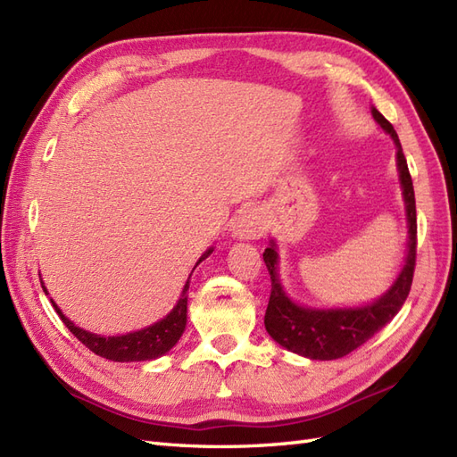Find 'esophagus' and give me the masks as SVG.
Here are the masks:
<instances>
[{
    "label": "esophagus",
    "instance_id": "1",
    "mask_svg": "<svg viewBox=\"0 0 457 457\" xmlns=\"http://www.w3.org/2000/svg\"><path fill=\"white\" fill-rule=\"evenodd\" d=\"M234 234L245 240H253L259 238L265 232V220L262 212L257 207H245L244 212H240L234 219Z\"/></svg>",
    "mask_w": 457,
    "mask_h": 457
}]
</instances>
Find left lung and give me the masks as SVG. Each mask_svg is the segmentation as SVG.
I'll list each match as a JSON object with an SVG mask.
<instances>
[{
    "label": "left lung",
    "instance_id": "8db88e82",
    "mask_svg": "<svg viewBox=\"0 0 457 457\" xmlns=\"http://www.w3.org/2000/svg\"><path fill=\"white\" fill-rule=\"evenodd\" d=\"M373 117L390 134L398 147V170L410 223L408 257H405V265L396 282H394V287L375 303L357 307V310H305V307L290 302L288 295H285L280 288V282L277 278L275 245H269L263 252L265 265L270 275V295L265 312V328L270 338L277 340L280 346L303 357H312V360H338V357L348 355L350 352L360 348L361 344H365L400 312V307L411 290L417 257V213L413 182L396 130L375 107Z\"/></svg>",
    "mask_w": 457,
    "mask_h": 457
}]
</instances>
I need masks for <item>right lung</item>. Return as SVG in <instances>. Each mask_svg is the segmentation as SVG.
<instances>
[{"mask_svg": "<svg viewBox=\"0 0 457 457\" xmlns=\"http://www.w3.org/2000/svg\"><path fill=\"white\" fill-rule=\"evenodd\" d=\"M212 252L213 250L205 252L198 263H202ZM188 287L190 282H187V287H184L175 310H172L165 319H162L159 323L152 327L137 330V332H129V335H122V337H100V335H92V332H86L72 325L71 320L61 313L59 307L54 302L52 303L61 320L65 323V327L96 355L105 357V360H111V361H147L167 353L182 337L184 327H187Z\"/></svg>", "mask_w": 457, "mask_h": 457, "instance_id": "add662e5", "label": "right lung"}]
</instances>
